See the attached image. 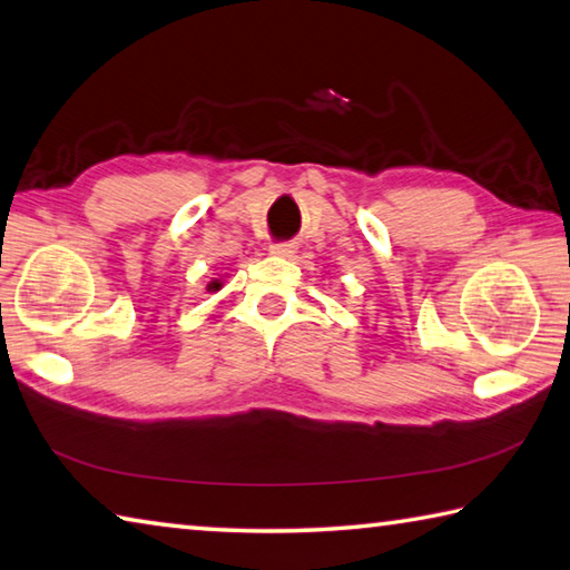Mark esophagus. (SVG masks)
<instances>
[{
	"instance_id": "34e87169",
	"label": "esophagus",
	"mask_w": 570,
	"mask_h": 570,
	"mask_svg": "<svg viewBox=\"0 0 570 570\" xmlns=\"http://www.w3.org/2000/svg\"><path fill=\"white\" fill-rule=\"evenodd\" d=\"M269 252H272V256H278V259H292V256L296 254V244L294 242H278V244H272Z\"/></svg>"
}]
</instances>
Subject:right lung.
I'll return each mask as SVG.
<instances>
[{
  "label": "right lung",
  "mask_w": 570,
  "mask_h": 570,
  "mask_svg": "<svg viewBox=\"0 0 570 570\" xmlns=\"http://www.w3.org/2000/svg\"><path fill=\"white\" fill-rule=\"evenodd\" d=\"M219 288H222V278H212L207 284V292H219Z\"/></svg>",
  "instance_id": "right-lung-1"
}]
</instances>
